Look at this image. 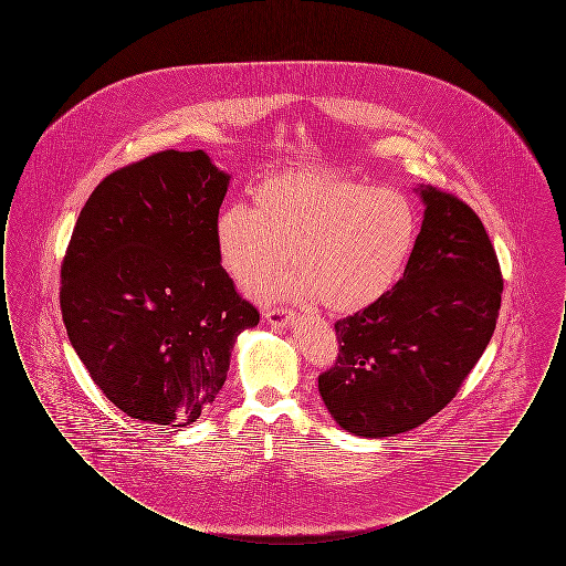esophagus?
<instances>
[{"label": "esophagus", "mask_w": 566, "mask_h": 566, "mask_svg": "<svg viewBox=\"0 0 566 566\" xmlns=\"http://www.w3.org/2000/svg\"><path fill=\"white\" fill-rule=\"evenodd\" d=\"M265 321L271 324V326H277V328H291L293 323H295V316L289 312V310H268L265 312Z\"/></svg>", "instance_id": "1"}]
</instances>
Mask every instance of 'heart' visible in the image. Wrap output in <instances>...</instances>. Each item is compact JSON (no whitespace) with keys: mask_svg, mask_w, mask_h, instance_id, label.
Listing matches in <instances>:
<instances>
[{"mask_svg":"<svg viewBox=\"0 0 566 566\" xmlns=\"http://www.w3.org/2000/svg\"><path fill=\"white\" fill-rule=\"evenodd\" d=\"M416 212L403 192L371 189L339 169L271 174L252 190V210L227 206L214 218L220 268L265 301H316L356 314L403 277L416 242ZM294 270L269 276L283 254Z\"/></svg>","mask_w":566,"mask_h":566,"instance_id":"1","label":"heart"}]
</instances>
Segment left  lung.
<instances>
[{"label":"left lung","mask_w":566,"mask_h":566,"mask_svg":"<svg viewBox=\"0 0 566 566\" xmlns=\"http://www.w3.org/2000/svg\"><path fill=\"white\" fill-rule=\"evenodd\" d=\"M422 227L399 284L335 324L339 358L318 377L331 418L352 434L411 431L454 399L494 333L503 277L478 214L418 185Z\"/></svg>","instance_id":"8db88e82"}]
</instances>
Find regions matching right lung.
I'll use <instances>...</instances> for the list:
<instances>
[{
  "instance_id": "obj_1",
  "label": "right lung",
  "mask_w": 566,
  "mask_h": 566,
  "mask_svg": "<svg viewBox=\"0 0 566 566\" xmlns=\"http://www.w3.org/2000/svg\"><path fill=\"white\" fill-rule=\"evenodd\" d=\"M231 176L203 150H165L93 190L61 268L67 337L93 381L135 420L189 427L222 388L259 312L216 256Z\"/></svg>"
}]
</instances>
